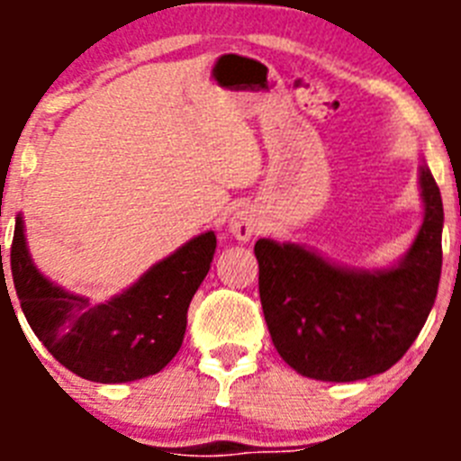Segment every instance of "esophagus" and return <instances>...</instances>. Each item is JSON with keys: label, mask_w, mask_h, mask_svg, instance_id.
I'll return each instance as SVG.
<instances>
[{"label": "esophagus", "mask_w": 461, "mask_h": 461, "mask_svg": "<svg viewBox=\"0 0 461 461\" xmlns=\"http://www.w3.org/2000/svg\"><path fill=\"white\" fill-rule=\"evenodd\" d=\"M230 233L238 240H249L251 235L258 233V217L251 210L242 207L230 217Z\"/></svg>", "instance_id": "34e87169"}]
</instances>
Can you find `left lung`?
<instances>
[{
	"label": "left lung",
	"mask_w": 461,
	"mask_h": 461,
	"mask_svg": "<svg viewBox=\"0 0 461 461\" xmlns=\"http://www.w3.org/2000/svg\"><path fill=\"white\" fill-rule=\"evenodd\" d=\"M422 226L397 266L351 270L303 244L258 240V293L272 344L297 374L360 381L402 360L437 300L441 279V191L420 166Z\"/></svg>",
	"instance_id": "obj_1"
}]
</instances>
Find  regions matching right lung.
<instances>
[{"mask_svg":"<svg viewBox=\"0 0 461 461\" xmlns=\"http://www.w3.org/2000/svg\"><path fill=\"white\" fill-rule=\"evenodd\" d=\"M214 249L217 235L207 230L158 260L124 293L92 307L89 297L64 291L36 270L18 214L11 275L24 319L57 362L87 381L129 383L161 372L180 351L186 309ZM0 284L6 286L4 270Z\"/></svg>","mask_w":461,"mask_h":461,"instance_id":"add662e5","label":"right lung"}]
</instances>
